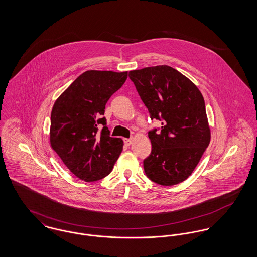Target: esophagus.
<instances>
[{
  "mask_svg": "<svg viewBox=\"0 0 257 257\" xmlns=\"http://www.w3.org/2000/svg\"><path fill=\"white\" fill-rule=\"evenodd\" d=\"M133 143V139H124V144L126 146H131Z\"/></svg>",
  "mask_w": 257,
  "mask_h": 257,
  "instance_id": "obj_1",
  "label": "esophagus"
}]
</instances>
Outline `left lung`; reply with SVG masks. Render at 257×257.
<instances>
[{"label": "left lung", "mask_w": 257, "mask_h": 257, "mask_svg": "<svg viewBox=\"0 0 257 257\" xmlns=\"http://www.w3.org/2000/svg\"><path fill=\"white\" fill-rule=\"evenodd\" d=\"M129 78L150 118L162 121L160 128L148 132L152 149L144 160L147 177L163 186L183 182L196 169L210 143L201 92L183 74L168 65L133 70Z\"/></svg>", "instance_id": "left-lung-1"}]
</instances>
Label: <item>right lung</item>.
<instances>
[{"mask_svg":"<svg viewBox=\"0 0 257 257\" xmlns=\"http://www.w3.org/2000/svg\"><path fill=\"white\" fill-rule=\"evenodd\" d=\"M127 75V71H86L52 109L51 147L68 170L86 182L110 174L122 151V140L110 137L103 115L108 100L123 86Z\"/></svg>","mask_w":257,"mask_h":257,"instance_id":"right-lung-1","label":"right lung"}]
</instances>
